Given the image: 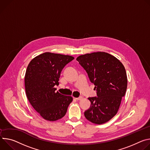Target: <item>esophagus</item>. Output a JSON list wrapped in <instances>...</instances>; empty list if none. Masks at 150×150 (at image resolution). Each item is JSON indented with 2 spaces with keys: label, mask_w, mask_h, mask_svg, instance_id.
<instances>
[{
  "label": "esophagus",
  "mask_w": 150,
  "mask_h": 150,
  "mask_svg": "<svg viewBox=\"0 0 150 150\" xmlns=\"http://www.w3.org/2000/svg\"><path fill=\"white\" fill-rule=\"evenodd\" d=\"M76 100H80V99L82 98V97L81 96H79V97H78V98H74Z\"/></svg>",
  "instance_id": "obj_1"
}]
</instances>
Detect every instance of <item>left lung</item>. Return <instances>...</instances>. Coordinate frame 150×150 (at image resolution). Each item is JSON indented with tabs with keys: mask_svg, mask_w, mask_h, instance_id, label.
Returning a JSON list of instances; mask_svg holds the SVG:
<instances>
[{
	"mask_svg": "<svg viewBox=\"0 0 150 150\" xmlns=\"http://www.w3.org/2000/svg\"><path fill=\"white\" fill-rule=\"evenodd\" d=\"M76 60L88 73L97 95L88 98L91 104L84 112L85 117L95 124L105 123L117 114L125 95L127 79L125 67L104 52L82 55Z\"/></svg>",
	"mask_w": 150,
	"mask_h": 150,
	"instance_id": "8db88e82",
	"label": "left lung"
}]
</instances>
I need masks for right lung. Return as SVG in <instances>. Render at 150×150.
<instances>
[{
    "mask_svg": "<svg viewBox=\"0 0 150 150\" xmlns=\"http://www.w3.org/2000/svg\"><path fill=\"white\" fill-rule=\"evenodd\" d=\"M74 57L45 52L33 58L29 63L25 75L27 97L32 107L42 117L49 121L63 117L73 98L58 91L59 78L64 67Z\"/></svg>",
    "mask_w": 150,
    "mask_h": 150,
    "instance_id": "1",
    "label": "right lung"
}]
</instances>
